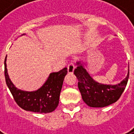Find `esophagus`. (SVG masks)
Wrapping results in <instances>:
<instances>
[{
  "label": "esophagus",
  "instance_id": "1",
  "mask_svg": "<svg viewBox=\"0 0 134 134\" xmlns=\"http://www.w3.org/2000/svg\"><path fill=\"white\" fill-rule=\"evenodd\" d=\"M67 69H68V72L69 74H73L74 71V69H75V65H74V62H71L67 66Z\"/></svg>",
  "mask_w": 134,
  "mask_h": 134
}]
</instances>
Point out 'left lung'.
I'll list each match as a JSON object with an SVG mask.
<instances>
[{
  "label": "left lung",
  "mask_w": 134,
  "mask_h": 134,
  "mask_svg": "<svg viewBox=\"0 0 134 134\" xmlns=\"http://www.w3.org/2000/svg\"><path fill=\"white\" fill-rule=\"evenodd\" d=\"M84 64L81 61L77 62L78 67L74 70V74L79 80L78 86L83 102L88 106L94 108H102L116 102L127 86L129 65L125 79L118 84L108 85L100 83L94 80L85 68Z\"/></svg>",
  "instance_id": "8db88e82"
}]
</instances>
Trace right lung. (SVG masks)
Wrapping results in <instances>:
<instances>
[{
    "instance_id": "right-lung-1",
    "label": "right lung",
    "mask_w": 134,
    "mask_h": 134,
    "mask_svg": "<svg viewBox=\"0 0 134 134\" xmlns=\"http://www.w3.org/2000/svg\"><path fill=\"white\" fill-rule=\"evenodd\" d=\"M6 60L7 56L5 60V81L16 104L27 111L40 113L53 112L59 104L63 81L67 74V68L58 72L51 73L43 86L37 90L24 91L16 88L11 81L7 72Z\"/></svg>"
}]
</instances>
